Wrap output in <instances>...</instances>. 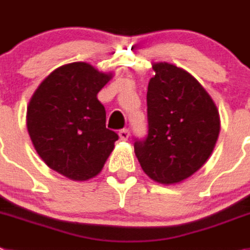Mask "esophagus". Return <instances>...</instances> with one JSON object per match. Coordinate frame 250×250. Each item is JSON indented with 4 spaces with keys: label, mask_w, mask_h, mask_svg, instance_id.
Wrapping results in <instances>:
<instances>
[{
    "label": "esophagus",
    "mask_w": 250,
    "mask_h": 250,
    "mask_svg": "<svg viewBox=\"0 0 250 250\" xmlns=\"http://www.w3.org/2000/svg\"><path fill=\"white\" fill-rule=\"evenodd\" d=\"M118 134L121 141H127L128 137H129V131L128 129H122V131H119Z\"/></svg>",
    "instance_id": "1"
}]
</instances>
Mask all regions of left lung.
<instances>
[{
    "instance_id": "obj_1",
    "label": "left lung",
    "mask_w": 250,
    "mask_h": 250,
    "mask_svg": "<svg viewBox=\"0 0 250 250\" xmlns=\"http://www.w3.org/2000/svg\"><path fill=\"white\" fill-rule=\"evenodd\" d=\"M147 90L148 134L134 142L142 170L171 185L188 179L214 151L220 132L215 103L190 73L168 62H153Z\"/></svg>"
}]
</instances>
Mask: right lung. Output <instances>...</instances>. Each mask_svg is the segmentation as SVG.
I'll return each mask as SVG.
<instances>
[{"label": "right lung", "mask_w": 250, "mask_h": 250, "mask_svg": "<svg viewBox=\"0 0 250 250\" xmlns=\"http://www.w3.org/2000/svg\"><path fill=\"white\" fill-rule=\"evenodd\" d=\"M112 75L88 62L65 64L41 82L27 105L36 152L51 170L74 181L97 176L118 140L105 127V109L97 98Z\"/></svg>", "instance_id": "1"}]
</instances>
